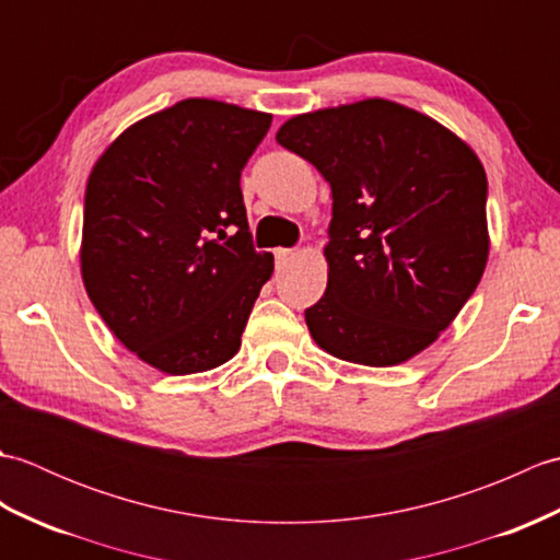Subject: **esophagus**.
Returning a JSON list of instances; mask_svg holds the SVG:
<instances>
[{"label": "esophagus", "mask_w": 560, "mask_h": 560, "mask_svg": "<svg viewBox=\"0 0 560 560\" xmlns=\"http://www.w3.org/2000/svg\"><path fill=\"white\" fill-rule=\"evenodd\" d=\"M295 257V249H289V247H279L277 249V261L279 265H287L289 259H293Z\"/></svg>", "instance_id": "obj_1"}]
</instances>
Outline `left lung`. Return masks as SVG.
Wrapping results in <instances>:
<instances>
[{"mask_svg": "<svg viewBox=\"0 0 560 560\" xmlns=\"http://www.w3.org/2000/svg\"><path fill=\"white\" fill-rule=\"evenodd\" d=\"M277 141L331 187L327 289L305 323L341 361L387 368L431 347L489 261L486 171L447 127L385 98L283 122Z\"/></svg>", "mask_w": 560, "mask_h": 560, "instance_id": "8db88e82", "label": "left lung"}]
</instances>
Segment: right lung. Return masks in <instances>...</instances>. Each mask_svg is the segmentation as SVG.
I'll return each instance as SVG.
<instances>
[{
  "instance_id": "right-lung-1",
  "label": "right lung",
  "mask_w": 560,
  "mask_h": 560,
  "mask_svg": "<svg viewBox=\"0 0 560 560\" xmlns=\"http://www.w3.org/2000/svg\"><path fill=\"white\" fill-rule=\"evenodd\" d=\"M269 125V113L187 98L129 125L89 175L83 287L122 347L161 373L231 361L271 279L241 192Z\"/></svg>"
}]
</instances>
